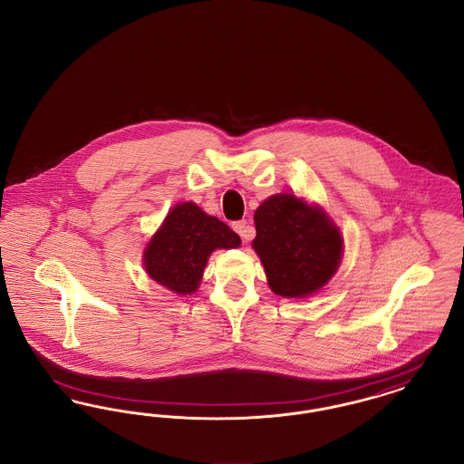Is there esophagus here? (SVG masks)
<instances>
[{"label":"esophagus","instance_id":"esophagus-1","mask_svg":"<svg viewBox=\"0 0 464 464\" xmlns=\"http://www.w3.org/2000/svg\"><path fill=\"white\" fill-rule=\"evenodd\" d=\"M233 229L242 237L243 242H250L254 238V227L246 221L235 222Z\"/></svg>","mask_w":464,"mask_h":464}]
</instances>
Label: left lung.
Segmentation results:
<instances>
[{
  "label": "left lung",
  "mask_w": 464,
  "mask_h": 464,
  "mask_svg": "<svg viewBox=\"0 0 464 464\" xmlns=\"http://www.w3.org/2000/svg\"><path fill=\"white\" fill-rule=\"evenodd\" d=\"M254 222L257 235L252 246L275 294L303 299L335 275L343 257V237L320 207L280 193L259 205Z\"/></svg>",
  "instance_id": "obj_1"
}]
</instances>
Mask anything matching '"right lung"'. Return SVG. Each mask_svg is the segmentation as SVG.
Segmentation results:
<instances>
[{
	"label": "right lung",
	"instance_id": "add662e5",
	"mask_svg": "<svg viewBox=\"0 0 464 464\" xmlns=\"http://www.w3.org/2000/svg\"><path fill=\"white\" fill-rule=\"evenodd\" d=\"M240 237L227 224L207 216L197 203H177L144 250L146 273L179 295L197 292L216 248H237Z\"/></svg>",
	"mask_w": 464,
	"mask_h": 464
}]
</instances>
